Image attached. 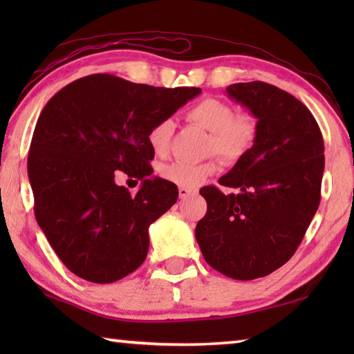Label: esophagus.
<instances>
[{
	"label": "esophagus",
	"instance_id": "34e87169",
	"mask_svg": "<svg viewBox=\"0 0 354 354\" xmlns=\"http://www.w3.org/2000/svg\"><path fill=\"white\" fill-rule=\"evenodd\" d=\"M195 190L194 189H187V187H179V198H187V196L194 195Z\"/></svg>",
	"mask_w": 354,
	"mask_h": 354
}]
</instances>
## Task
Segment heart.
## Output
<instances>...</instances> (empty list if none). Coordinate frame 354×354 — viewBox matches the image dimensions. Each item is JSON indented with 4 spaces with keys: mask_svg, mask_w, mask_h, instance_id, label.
Returning a JSON list of instances; mask_svg holds the SVG:
<instances>
[{
    "mask_svg": "<svg viewBox=\"0 0 354 354\" xmlns=\"http://www.w3.org/2000/svg\"><path fill=\"white\" fill-rule=\"evenodd\" d=\"M189 118L211 133V153H217L225 162L234 164L251 153L257 140V123L251 115H236L234 107L218 98H205L189 111ZM173 122L170 118L154 124L148 143L156 154L169 148ZM218 170L217 160L203 164L171 162L162 167L160 175L179 187L195 189Z\"/></svg>",
    "mask_w": 354,
    "mask_h": 354,
    "instance_id": "obj_1",
    "label": "heart"
}]
</instances>
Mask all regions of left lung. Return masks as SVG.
<instances>
[{"label": "left lung", "mask_w": 354, "mask_h": 354, "mask_svg": "<svg viewBox=\"0 0 354 354\" xmlns=\"http://www.w3.org/2000/svg\"><path fill=\"white\" fill-rule=\"evenodd\" d=\"M227 97L257 120L248 156L200 194L207 212L195 227L206 262L227 278L250 281L277 270L301 243L320 205L325 147L310 111L272 84H231Z\"/></svg>", "instance_id": "left-lung-1"}]
</instances>
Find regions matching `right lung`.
Wrapping results in <instances>:
<instances>
[{
  "mask_svg": "<svg viewBox=\"0 0 354 354\" xmlns=\"http://www.w3.org/2000/svg\"><path fill=\"white\" fill-rule=\"evenodd\" d=\"M200 93L100 73L48 101L34 129L28 176L35 220L76 277L115 283L145 261L149 225L178 200L175 184L151 176L148 134ZM118 171L141 179L136 196L115 183Z\"/></svg>",
  "mask_w": 354,
  "mask_h": 354,
  "instance_id": "add662e5",
  "label": "right lung"
}]
</instances>
